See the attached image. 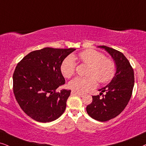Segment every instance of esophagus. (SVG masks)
<instances>
[{"label":"esophagus","instance_id":"esophagus-1","mask_svg":"<svg viewBox=\"0 0 146 146\" xmlns=\"http://www.w3.org/2000/svg\"><path fill=\"white\" fill-rule=\"evenodd\" d=\"M71 94H77V95H78L80 96H83L84 95V94L81 93V92H76V91H75V90H72Z\"/></svg>","mask_w":146,"mask_h":146}]
</instances>
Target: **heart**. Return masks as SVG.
Returning a JSON list of instances; mask_svg holds the SVG:
<instances>
[{"instance_id": "1", "label": "heart", "mask_w": 146, "mask_h": 146, "mask_svg": "<svg viewBox=\"0 0 146 146\" xmlns=\"http://www.w3.org/2000/svg\"><path fill=\"white\" fill-rule=\"evenodd\" d=\"M82 63L89 66L86 77H77L69 83L70 88L76 91L84 92L96 86V80L101 84L112 80L115 74L116 66L112 59L105 58L103 53L94 50L82 51L78 55ZM75 58L72 56L66 57L60 66L64 77L70 78L75 74Z\"/></svg>"}]
</instances>
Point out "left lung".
Wrapping results in <instances>:
<instances>
[{
  "instance_id": "1",
  "label": "left lung",
  "mask_w": 146,
  "mask_h": 146,
  "mask_svg": "<svg viewBox=\"0 0 146 146\" xmlns=\"http://www.w3.org/2000/svg\"><path fill=\"white\" fill-rule=\"evenodd\" d=\"M112 56L116 64L115 76L109 84L100 89L99 95L92 96V103L86 107L88 115L99 121H107L119 115L127 105L134 86V72L126 57L115 49L102 45ZM103 98L100 96L103 92Z\"/></svg>"
}]
</instances>
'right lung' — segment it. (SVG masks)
Returning a JSON list of instances; mask_svg holds the SVG:
<instances>
[{
	"label": "right lung",
	"mask_w": 146,
	"mask_h": 146,
	"mask_svg": "<svg viewBox=\"0 0 146 146\" xmlns=\"http://www.w3.org/2000/svg\"><path fill=\"white\" fill-rule=\"evenodd\" d=\"M74 48H45L30 52L13 73V92L21 109L34 120L47 123L63 114L71 90L56 89L65 84L60 70Z\"/></svg>",
	"instance_id": "right-lung-1"
}]
</instances>
